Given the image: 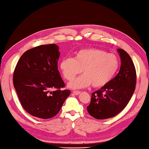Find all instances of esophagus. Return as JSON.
Returning a JSON list of instances; mask_svg holds the SVG:
<instances>
[{"label":"esophagus","instance_id":"1","mask_svg":"<svg viewBox=\"0 0 149 149\" xmlns=\"http://www.w3.org/2000/svg\"><path fill=\"white\" fill-rule=\"evenodd\" d=\"M80 93H81V92L79 91H73V93L75 95H78L80 94Z\"/></svg>","mask_w":149,"mask_h":149}]
</instances>
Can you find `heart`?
Wrapping results in <instances>:
<instances>
[{"label":"heart","instance_id":"1","mask_svg":"<svg viewBox=\"0 0 149 149\" xmlns=\"http://www.w3.org/2000/svg\"><path fill=\"white\" fill-rule=\"evenodd\" d=\"M118 67L119 60L115 54L95 47L80 49L74 58H65L60 63L62 74L67 80L81 71L83 74L68 83L71 89H81L91 84L96 88L105 86L114 77Z\"/></svg>","mask_w":149,"mask_h":149}]
</instances>
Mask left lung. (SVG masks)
Listing matches in <instances>:
<instances>
[{"label":"left lung","instance_id":"8db88e82","mask_svg":"<svg viewBox=\"0 0 149 149\" xmlns=\"http://www.w3.org/2000/svg\"><path fill=\"white\" fill-rule=\"evenodd\" d=\"M121 66L118 74L107 85L92 93L87 107L89 114L99 119L113 117L129 102L136 85V71L130 56L123 49H118Z\"/></svg>","mask_w":149,"mask_h":149}]
</instances>
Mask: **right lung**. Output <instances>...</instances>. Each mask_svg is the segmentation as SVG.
Wrapping results in <instances>:
<instances>
[{
  "label": "right lung",
  "mask_w": 149,
  "mask_h": 149,
  "mask_svg": "<svg viewBox=\"0 0 149 149\" xmlns=\"http://www.w3.org/2000/svg\"><path fill=\"white\" fill-rule=\"evenodd\" d=\"M58 50L55 44L32 48L21 56L14 70L13 84L22 107L39 118L54 117L70 95L61 90L65 84L58 70Z\"/></svg>",
  "instance_id": "obj_1"
}]
</instances>
